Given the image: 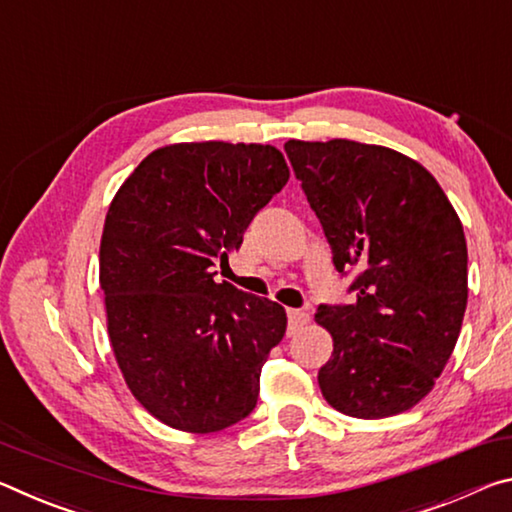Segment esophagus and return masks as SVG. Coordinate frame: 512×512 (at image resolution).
<instances>
[{"mask_svg":"<svg viewBox=\"0 0 512 512\" xmlns=\"http://www.w3.org/2000/svg\"><path fill=\"white\" fill-rule=\"evenodd\" d=\"M306 324H308V313L290 308V311H288V333L295 335L299 329H304Z\"/></svg>","mask_w":512,"mask_h":512,"instance_id":"obj_1","label":"esophagus"}]
</instances>
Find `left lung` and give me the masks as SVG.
Instances as JSON below:
<instances>
[{
	"instance_id": "obj_1",
	"label": "left lung",
	"mask_w": 512,
	"mask_h": 512,
	"mask_svg": "<svg viewBox=\"0 0 512 512\" xmlns=\"http://www.w3.org/2000/svg\"><path fill=\"white\" fill-rule=\"evenodd\" d=\"M286 154L333 251L358 267L354 304L315 313L333 338L317 381L349 417L379 420L429 395L467 306V242L433 174L381 145L288 140Z\"/></svg>"
}]
</instances>
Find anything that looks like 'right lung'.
Here are the masks:
<instances>
[{
    "label": "right lung",
    "instance_id": "1",
    "mask_svg": "<svg viewBox=\"0 0 512 512\" xmlns=\"http://www.w3.org/2000/svg\"><path fill=\"white\" fill-rule=\"evenodd\" d=\"M272 145L179 142L142 161L108 206L99 283L131 395L156 420L215 433L256 408L261 370L286 335L272 299L217 283L254 215L286 186Z\"/></svg>",
    "mask_w": 512,
    "mask_h": 512
}]
</instances>
